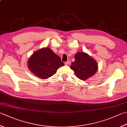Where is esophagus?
<instances>
[{"label": "esophagus", "mask_w": 127, "mask_h": 127, "mask_svg": "<svg viewBox=\"0 0 127 127\" xmlns=\"http://www.w3.org/2000/svg\"><path fill=\"white\" fill-rule=\"evenodd\" d=\"M70 61H66V62H65V63H64V64H65V65H68V64H70Z\"/></svg>", "instance_id": "34e87169"}]
</instances>
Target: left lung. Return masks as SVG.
Segmentation results:
<instances>
[{
	"label": "left lung",
	"mask_w": 127,
	"mask_h": 127,
	"mask_svg": "<svg viewBox=\"0 0 127 127\" xmlns=\"http://www.w3.org/2000/svg\"><path fill=\"white\" fill-rule=\"evenodd\" d=\"M75 61L72 63L70 68L81 80H86L97 71V62L85 52H78L75 55Z\"/></svg>",
	"instance_id": "left-lung-1"
}]
</instances>
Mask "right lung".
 Here are the masks:
<instances>
[{"label": "right lung", "mask_w": 127, "mask_h": 127, "mask_svg": "<svg viewBox=\"0 0 127 127\" xmlns=\"http://www.w3.org/2000/svg\"><path fill=\"white\" fill-rule=\"evenodd\" d=\"M28 65L31 72L39 78L46 79L53 76L64 64L51 49L45 47L37 50L30 56Z\"/></svg>", "instance_id": "obj_1"}]
</instances>
